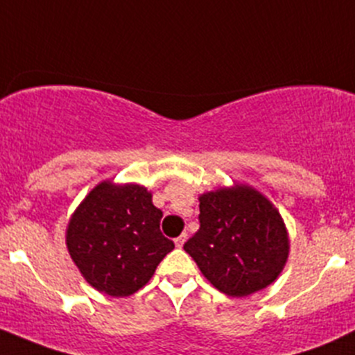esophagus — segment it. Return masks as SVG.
<instances>
[{
	"label": "esophagus",
	"mask_w": 355,
	"mask_h": 355,
	"mask_svg": "<svg viewBox=\"0 0 355 355\" xmlns=\"http://www.w3.org/2000/svg\"><path fill=\"white\" fill-rule=\"evenodd\" d=\"M185 241H187V235H185V234H182L180 237H177V239H175V245H177V247H182V245L185 244Z\"/></svg>",
	"instance_id": "34e87169"
}]
</instances>
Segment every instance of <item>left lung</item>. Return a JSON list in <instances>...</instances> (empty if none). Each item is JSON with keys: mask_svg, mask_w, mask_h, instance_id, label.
<instances>
[{"mask_svg": "<svg viewBox=\"0 0 355 355\" xmlns=\"http://www.w3.org/2000/svg\"><path fill=\"white\" fill-rule=\"evenodd\" d=\"M199 230L184 244L220 292L245 297L277 280L288 256L280 213L254 189L237 185L199 198Z\"/></svg>", "mask_w": 355, "mask_h": 355, "instance_id": "1", "label": "left lung"}]
</instances>
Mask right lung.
Here are the masks:
<instances>
[{
	"label": "right lung",
	"mask_w": 355,
	"mask_h": 355,
	"mask_svg": "<svg viewBox=\"0 0 355 355\" xmlns=\"http://www.w3.org/2000/svg\"><path fill=\"white\" fill-rule=\"evenodd\" d=\"M161 218L148 189L103 182L71 216L68 252L92 287L111 297H127L144 287L175 249L161 234Z\"/></svg>",
	"instance_id": "1"
}]
</instances>
